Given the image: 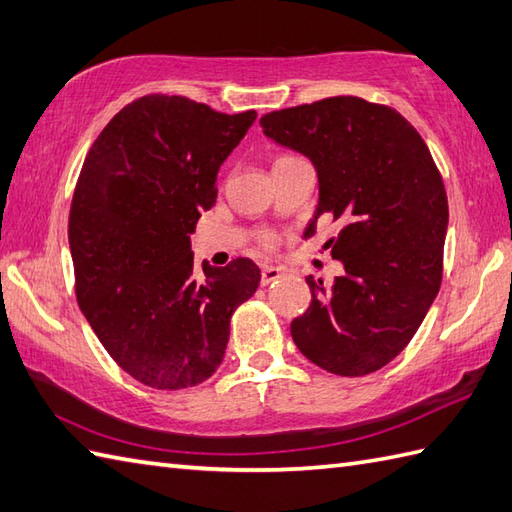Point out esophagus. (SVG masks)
Returning <instances> with one entry per match:
<instances>
[{"label":"esophagus","mask_w":512,"mask_h":512,"mask_svg":"<svg viewBox=\"0 0 512 512\" xmlns=\"http://www.w3.org/2000/svg\"><path fill=\"white\" fill-rule=\"evenodd\" d=\"M282 276V269H278V267H263V271H260V285L263 287H267V285H271V282H276V280H280Z\"/></svg>","instance_id":"1"}]
</instances>
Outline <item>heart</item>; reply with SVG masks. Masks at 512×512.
Instances as JSON below:
<instances>
[{
	"label": "heart",
	"instance_id": "heart-1",
	"mask_svg": "<svg viewBox=\"0 0 512 512\" xmlns=\"http://www.w3.org/2000/svg\"><path fill=\"white\" fill-rule=\"evenodd\" d=\"M287 157H291V155H285V157H280V160H287ZM263 243H265V245H271V243H274V241H271V238H269V236H265V238H263Z\"/></svg>",
	"mask_w": 512,
	"mask_h": 512
}]
</instances>
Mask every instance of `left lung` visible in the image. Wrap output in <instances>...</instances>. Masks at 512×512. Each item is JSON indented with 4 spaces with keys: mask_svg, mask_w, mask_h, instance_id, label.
I'll use <instances>...</instances> for the list:
<instances>
[{
    "mask_svg": "<svg viewBox=\"0 0 512 512\" xmlns=\"http://www.w3.org/2000/svg\"><path fill=\"white\" fill-rule=\"evenodd\" d=\"M267 138L309 157L320 199L304 236L331 217L342 260L333 287L306 278L313 300L291 322L302 355L339 377L390 363L423 324L442 280L449 206L427 144L399 111L335 96L260 118Z\"/></svg>",
    "mask_w": 512,
    "mask_h": 512,
    "instance_id": "1",
    "label": "left lung"
}]
</instances>
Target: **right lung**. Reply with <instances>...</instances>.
<instances>
[{
  "label": "right lung",
  "instance_id": "obj_1",
  "mask_svg": "<svg viewBox=\"0 0 512 512\" xmlns=\"http://www.w3.org/2000/svg\"><path fill=\"white\" fill-rule=\"evenodd\" d=\"M254 120L149 94L120 109L85 157L67 225L76 300L111 359L149 388L212 377L232 313L258 289L249 258L203 263L201 274L190 249L219 168Z\"/></svg>",
  "mask_w": 512,
  "mask_h": 512
}]
</instances>
